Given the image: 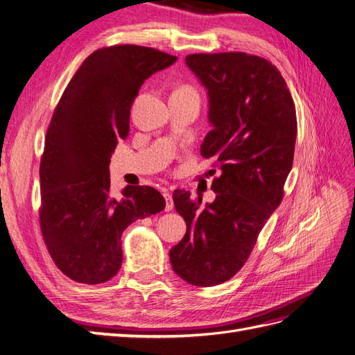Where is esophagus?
I'll use <instances>...</instances> for the list:
<instances>
[{"instance_id": "1", "label": "esophagus", "mask_w": 355, "mask_h": 355, "mask_svg": "<svg viewBox=\"0 0 355 355\" xmlns=\"http://www.w3.org/2000/svg\"><path fill=\"white\" fill-rule=\"evenodd\" d=\"M163 196H164V200H166V211H170L171 209L175 207V204H173V198H171V196H170V192L168 191H163Z\"/></svg>"}]
</instances>
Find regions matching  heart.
Instances as JSON below:
<instances>
[{"instance_id":"b5f03b06","label":"heart","mask_w":355,"mask_h":355,"mask_svg":"<svg viewBox=\"0 0 355 355\" xmlns=\"http://www.w3.org/2000/svg\"><path fill=\"white\" fill-rule=\"evenodd\" d=\"M178 92H194V90H191V89H188V87H184V89H179Z\"/></svg>"}]
</instances>
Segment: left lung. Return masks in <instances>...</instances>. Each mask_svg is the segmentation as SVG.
Returning <instances> with one entry per match:
<instances>
[{
    "instance_id": "1",
    "label": "left lung",
    "mask_w": 355,
    "mask_h": 355,
    "mask_svg": "<svg viewBox=\"0 0 355 355\" xmlns=\"http://www.w3.org/2000/svg\"><path fill=\"white\" fill-rule=\"evenodd\" d=\"M207 90L211 130L201 157L218 161L213 202L175 191L187 234L170 250L173 271L189 284L209 287L237 274L257 235L283 200L297 133L287 84L271 62L241 51L185 58Z\"/></svg>"
}]
</instances>
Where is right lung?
Masks as SVG:
<instances>
[{
	"label": "right lung",
	"mask_w": 355,
	"mask_h": 355,
	"mask_svg": "<svg viewBox=\"0 0 355 355\" xmlns=\"http://www.w3.org/2000/svg\"><path fill=\"white\" fill-rule=\"evenodd\" d=\"M178 60L155 49L96 50L67 85L51 116L40 164L42 239L71 280L101 284L120 271L121 234L166 207L151 187L111 192L110 163L130 130V110L146 78Z\"/></svg>",
	"instance_id": "add662e5"
}]
</instances>
